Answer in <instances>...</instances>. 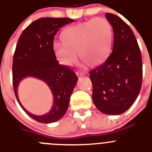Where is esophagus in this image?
<instances>
[{
  "label": "esophagus",
  "mask_w": 152,
  "mask_h": 152,
  "mask_svg": "<svg viewBox=\"0 0 152 152\" xmlns=\"http://www.w3.org/2000/svg\"><path fill=\"white\" fill-rule=\"evenodd\" d=\"M76 75H77V76H84L85 73H80V72H76Z\"/></svg>",
  "instance_id": "esophagus-1"
}]
</instances>
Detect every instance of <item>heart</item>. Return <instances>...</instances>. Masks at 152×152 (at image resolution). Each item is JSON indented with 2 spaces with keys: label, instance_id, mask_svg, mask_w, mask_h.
Instances as JSON below:
<instances>
[{
  "label": "heart",
  "instance_id": "obj_1",
  "mask_svg": "<svg viewBox=\"0 0 152 152\" xmlns=\"http://www.w3.org/2000/svg\"><path fill=\"white\" fill-rule=\"evenodd\" d=\"M113 28L106 18H92L63 30L62 42H56L53 50L56 58L64 66H71L80 59L91 66H98L111 55Z\"/></svg>",
  "mask_w": 152,
  "mask_h": 152
}]
</instances>
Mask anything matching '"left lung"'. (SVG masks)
<instances>
[{"label":"left lung","mask_w":152,"mask_h":152,"mask_svg":"<svg viewBox=\"0 0 152 152\" xmlns=\"http://www.w3.org/2000/svg\"><path fill=\"white\" fill-rule=\"evenodd\" d=\"M106 18L113 28L111 55L105 63L90 72L92 100L101 113L120 115L138 97L142 86V62L140 47L131 28L113 13Z\"/></svg>","instance_id":"left-lung-1"}]
</instances>
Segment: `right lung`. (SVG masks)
Returning <instances> with one entry per match:
<instances>
[{"label":"right lung","mask_w":152,"mask_h":152,"mask_svg":"<svg viewBox=\"0 0 152 152\" xmlns=\"http://www.w3.org/2000/svg\"><path fill=\"white\" fill-rule=\"evenodd\" d=\"M74 22L69 18H41L30 24L17 42L12 61V84L15 95L24 111L38 122L50 124L66 113L78 77L66 66L59 64L53 50L55 35L59 28ZM27 77L42 80L50 88L53 103L50 111L42 116L27 111L18 97V87Z\"/></svg>","instance_id":"right-lung-1"}]
</instances>
